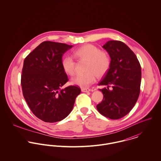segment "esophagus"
<instances>
[{"label":"esophagus","instance_id":"34e87169","mask_svg":"<svg viewBox=\"0 0 161 161\" xmlns=\"http://www.w3.org/2000/svg\"><path fill=\"white\" fill-rule=\"evenodd\" d=\"M81 91H82V92H90L91 90L89 88H82V89H81Z\"/></svg>","mask_w":161,"mask_h":161}]
</instances>
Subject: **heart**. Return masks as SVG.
Segmentation results:
<instances>
[{"label":"heart","mask_w":161,"mask_h":161,"mask_svg":"<svg viewBox=\"0 0 161 161\" xmlns=\"http://www.w3.org/2000/svg\"><path fill=\"white\" fill-rule=\"evenodd\" d=\"M74 57L78 61H86L84 74L73 77L71 83L81 87L91 86L96 80V77L103 76L110 68L111 60L108 53L100 50L92 44H87L77 48L73 52ZM63 70L69 75L75 72L76 63L70 56L64 57L61 61Z\"/></svg>","instance_id":"heart-1"}]
</instances>
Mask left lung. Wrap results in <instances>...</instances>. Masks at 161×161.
Here are the masks:
<instances>
[{"label":"left lung","instance_id":"1","mask_svg":"<svg viewBox=\"0 0 161 161\" xmlns=\"http://www.w3.org/2000/svg\"><path fill=\"white\" fill-rule=\"evenodd\" d=\"M102 47L108 53L111 64L98 83V86L106 87L100 89L103 98L97 105V109L107 118L118 119L127 115L138 100L141 65L133 51L122 42L108 41Z\"/></svg>","mask_w":161,"mask_h":161}]
</instances>
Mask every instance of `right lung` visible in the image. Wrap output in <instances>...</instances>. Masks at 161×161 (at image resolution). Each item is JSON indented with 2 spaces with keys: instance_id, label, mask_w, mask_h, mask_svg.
Returning a JSON list of instances; mask_svg holds the SVG:
<instances>
[{
  "instance_id": "1",
  "label": "right lung",
  "mask_w": 161,
  "mask_h": 161,
  "mask_svg": "<svg viewBox=\"0 0 161 161\" xmlns=\"http://www.w3.org/2000/svg\"><path fill=\"white\" fill-rule=\"evenodd\" d=\"M72 47L43 42L24 60L21 75L24 98L32 113L45 122L55 123L64 119L81 91L75 86L61 89L69 80L62 68V57Z\"/></svg>"
}]
</instances>
